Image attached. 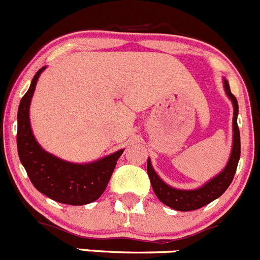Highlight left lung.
<instances>
[{"label": "left lung", "mask_w": 260, "mask_h": 260, "mask_svg": "<svg viewBox=\"0 0 260 260\" xmlns=\"http://www.w3.org/2000/svg\"><path fill=\"white\" fill-rule=\"evenodd\" d=\"M224 84V90L226 93L228 98L232 101L234 114H233V147L232 153H230L229 161L222 171H220L216 176L212 177L203 186L193 190H180L172 186L167 185L156 171L153 170L151 164V159H147V174H148L149 181H151L152 188L154 193L158 198L161 203L167 205L169 208L177 211H192L196 209H200L203 206L208 205L215 199L220 198L222 193L226 191L234 179L235 171H237L238 162L240 158V133L238 128V113H239V107L238 101L230 91V86L228 80L222 79Z\"/></svg>", "instance_id": "left-lung-1"}]
</instances>
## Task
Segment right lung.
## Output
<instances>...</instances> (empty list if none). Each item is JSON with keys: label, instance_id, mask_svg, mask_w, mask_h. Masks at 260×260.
Here are the masks:
<instances>
[{"label": "right lung", "instance_id": "obj_1", "mask_svg": "<svg viewBox=\"0 0 260 260\" xmlns=\"http://www.w3.org/2000/svg\"><path fill=\"white\" fill-rule=\"evenodd\" d=\"M41 68L22 96L17 112V151L32 185L48 198L68 205H85L102 196L123 149L89 164H73L49 153L34 136L30 124V104Z\"/></svg>", "mask_w": 260, "mask_h": 260}]
</instances>
